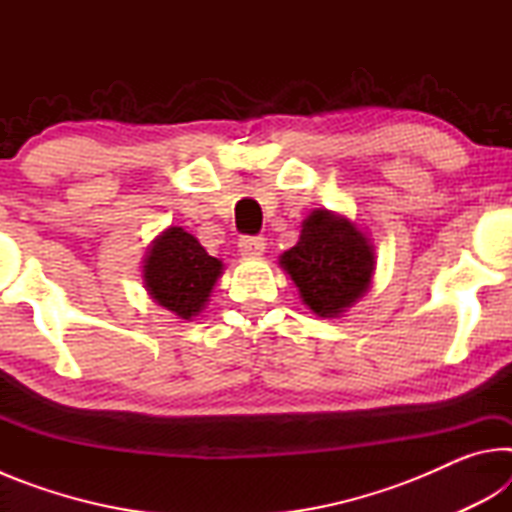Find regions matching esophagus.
Segmentation results:
<instances>
[{
    "instance_id": "1",
    "label": "esophagus",
    "mask_w": 512,
    "mask_h": 512,
    "mask_svg": "<svg viewBox=\"0 0 512 512\" xmlns=\"http://www.w3.org/2000/svg\"><path fill=\"white\" fill-rule=\"evenodd\" d=\"M266 250L264 237H241L239 239V253L244 257H259Z\"/></svg>"
}]
</instances>
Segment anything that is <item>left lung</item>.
Returning a JSON list of instances; mask_svg holds the SVG:
<instances>
[{"label": "left lung", "mask_w": 512, "mask_h": 512, "mask_svg": "<svg viewBox=\"0 0 512 512\" xmlns=\"http://www.w3.org/2000/svg\"><path fill=\"white\" fill-rule=\"evenodd\" d=\"M298 244L280 268L298 287L302 305L320 318H339L366 296L375 277V246L345 214L314 210L300 225Z\"/></svg>", "instance_id": "1"}]
</instances>
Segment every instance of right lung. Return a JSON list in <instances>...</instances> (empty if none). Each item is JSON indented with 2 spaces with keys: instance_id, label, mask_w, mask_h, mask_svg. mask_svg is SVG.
<instances>
[{
  "instance_id": "right-lung-1",
  "label": "right lung",
  "mask_w": 512,
  "mask_h": 512,
  "mask_svg": "<svg viewBox=\"0 0 512 512\" xmlns=\"http://www.w3.org/2000/svg\"><path fill=\"white\" fill-rule=\"evenodd\" d=\"M223 262L180 225H169L155 237L142 259V284L149 298L180 320H192L210 302L223 275Z\"/></svg>"
}]
</instances>
